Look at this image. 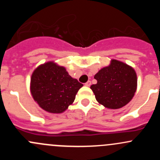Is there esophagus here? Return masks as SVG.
<instances>
[{"label":"esophagus","mask_w":160,"mask_h":160,"mask_svg":"<svg viewBox=\"0 0 160 160\" xmlns=\"http://www.w3.org/2000/svg\"><path fill=\"white\" fill-rule=\"evenodd\" d=\"M90 85H91V82H90V80H88V81L85 83V86H87V87H90Z\"/></svg>","instance_id":"esophagus-1"}]
</instances>
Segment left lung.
<instances>
[{
	"label": "left lung",
	"mask_w": 160,
	"mask_h": 160,
	"mask_svg": "<svg viewBox=\"0 0 160 160\" xmlns=\"http://www.w3.org/2000/svg\"><path fill=\"white\" fill-rule=\"evenodd\" d=\"M98 83L90 86L96 100L105 108H121L132 99L137 88V76L133 68L113 59L111 65L94 76Z\"/></svg>",
	"instance_id": "1"
}]
</instances>
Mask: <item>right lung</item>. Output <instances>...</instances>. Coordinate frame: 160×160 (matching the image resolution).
<instances>
[{"label":"right lung","mask_w":160,"mask_h":160,"mask_svg":"<svg viewBox=\"0 0 160 160\" xmlns=\"http://www.w3.org/2000/svg\"><path fill=\"white\" fill-rule=\"evenodd\" d=\"M83 84L69 75L66 69L53 62L40 66L31 79L34 100L45 111L61 113L68 108Z\"/></svg>","instance_id":"obj_1"}]
</instances>
